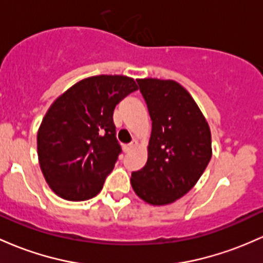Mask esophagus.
Instances as JSON below:
<instances>
[{
    "label": "esophagus",
    "mask_w": 263,
    "mask_h": 263,
    "mask_svg": "<svg viewBox=\"0 0 263 263\" xmlns=\"http://www.w3.org/2000/svg\"><path fill=\"white\" fill-rule=\"evenodd\" d=\"M136 146H137V141H132V142L128 143V145L123 146V151L129 152V151H132V149H134Z\"/></svg>",
    "instance_id": "34e87169"
}]
</instances>
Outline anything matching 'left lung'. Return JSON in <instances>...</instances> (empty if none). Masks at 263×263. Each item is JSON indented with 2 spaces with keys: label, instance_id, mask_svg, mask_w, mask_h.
Listing matches in <instances>:
<instances>
[{
  "label": "left lung",
  "instance_id": "left-lung-1",
  "mask_svg": "<svg viewBox=\"0 0 263 263\" xmlns=\"http://www.w3.org/2000/svg\"><path fill=\"white\" fill-rule=\"evenodd\" d=\"M152 131L145 167L132 172L140 198L154 206L175 202L195 186L212 156L209 123L191 95L172 80H137Z\"/></svg>",
  "mask_w": 263,
  "mask_h": 263
}]
</instances>
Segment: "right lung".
Here are the masks:
<instances>
[{"instance_id":"1","label":"right lung","mask_w":263,"mask_h":263,"mask_svg":"<svg viewBox=\"0 0 263 263\" xmlns=\"http://www.w3.org/2000/svg\"><path fill=\"white\" fill-rule=\"evenodd\" d=\"M137 88L131 77L101 74L80 81L52 103L37 134V152L57 196L85 201L102 190L121 154L115 107Z\"/></svg>"}]
</instances>
